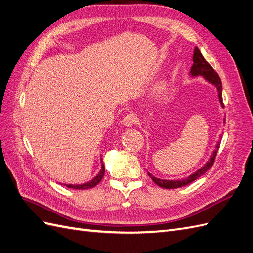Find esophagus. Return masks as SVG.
<instances>
[{"instance_id":"obj_1","label":"esophagus","mask_w":253,"mask_h":253,"mask_svg":"<svg viewBox=\"0 0 253 253\" xmlns=\"http://www.w3.org/2000/svg\"><path fill=\"white\" fill-rule=\"evenodd\" d=\"M136 120H137V118L135 116V114H127L126 116H125L124 119H122L121 124L126 127H131L132 126H134Z\"/></svg>"}]
</instances>
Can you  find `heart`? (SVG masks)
Wrapping results in <instances>:
<instances>
[{"label": "heart", "instance_id": "heart-1", "mask_svg": "<svg viewBox=\"0 0 253 253\" xmlns=\"http://www.w3.org/2000/svg\"><path fill=\"white\" fill-rule=\"evenodd\" d=\"M168 88V83L166 80H159L155 83V85L153 86L150 96L152 99H158L159 97H162Z\"/></svg>", "mask_w": 253, "mask_h": 253}]
</instances>
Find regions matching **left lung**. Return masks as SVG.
<instances>
[{"label": "left lung", "instance_id": "obj_1", "mask_svg": "<svg viewBox=\"0 0 253 253\" xmlns=\"http://www.w3.org/2000/svg\"><path fill=\"white\" fill-rule=\"evenodd\" d=\"M192 60H193V64H192V66H191V70H190V73H189L190 77L194 78V77H198V76H202V77L207 82L210 83L211 85L215 87L216 91H217V97H218L219 104H220V106H223V108H224L223 97H221L223 86H221V81H220L219 76L217 75V73L215 71L213 70L212 66L205 60V58L202 55V52L200 51V49H198L197 47L194 48ZM226 119H224V121ZM219 138H221V136L219 137ZM219 144H220V139L217 141V143L215 145V149H214L210 158L208 159V162H207L202 168H200V169H198L197 171H195L194 173L189 175L188 177H186V178H182V179H162V178H157V177H155V176H153L150 172H148V174L151 177V179L154 181L156 185L159 186L160 188L175 189V188H180V187H183L186 185H189L190 182H192V181L196 180L198 177H201L202 175H204L213 166L214 159H215V157H216L217 150L219 148Z\"/></svg>", "mask_w": 253, "mask_h": 253}]
</instances>
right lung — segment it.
Returning a JSON list of instances; mask_svg holds the SVG:
<instances>
[{
    "instance_id": "right-lung-1",
    "label": "right lung",
    "mask_w": 253,
    "mask_h": 253,
    "mask_svg": "<svg viewBox=\"0 0 253 253\" xmlns=\"http://www.w3.org/2000/svg\"><path fill=\"white\" fill-rule=\"evenodd\" d=\"M104 172H105V169H104V165L102 163V155H100V171L98 172V174L93 179H90L89 181L83 182V183H76V185H72V183H68L67 185V183H64V186L67 188H71V189H76V190H86V189L94 188L103 178Z\"/></svg>"
}]
</instances>
